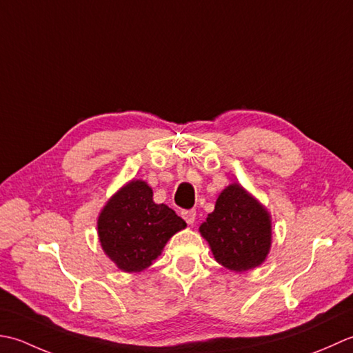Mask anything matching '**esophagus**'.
Here are the masks:
<instances>
[{"mask_svg": "<svg viewBox=\"0 0 353 353\" xmlns=\"http://www.w3.org/2000/svg\"><path fill=\"white\" fill-rule=\"evenodd\" d=\"M181 216L187 222V224L192 225L196 219V212L195 210H184V212H181Z\"/></svg>", "mask_w": 353, "mask_h": 353, "instance_id": "esophagus-1", "label": "esophagus"}]
</instances>
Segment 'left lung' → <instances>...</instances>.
Masks as SVG:
<instances>
[{"instance_id": "obj_1", "label": "left lung", "mask_w": 353, "mask_h": 353, "mask_svg": "<svg viewBox=\"0 0 353 353\" xmlns=\"http://www.w3.org/2000/svg\"><path fill=\"white\" fill-rule=\"evenodd\" d=\"M199 233L222 267L234 272L248 271L262 265L270 254L271 214L241 184L233 183L219 193Z\"/></svg>"}]
</instances>
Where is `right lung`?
I'll return each instance as SVG.
<instances>
[{"label": "right lung", "mask_w": 353, "mask_h": 353, "mask_svg": "<svg viewBox=\"0 0 353 353\" xmlns=\"http://www.w3.org/2000/svg\"><path fill=\"white\" fill-rule=\"evenodd\" d=\"M185 222L166 204L154 203L152 187L131 179L108 199L97 218L103 253L125 272L149 268Z\"/></svg>", "instance_id": "1"}]
</instances>
